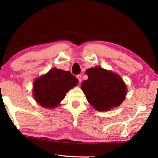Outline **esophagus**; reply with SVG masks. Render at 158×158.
Instances as JSON below:
<instances>
[{
	"mask_svg": "<svg viewBox=\"0 0 158 158\" xmlns=\"http://www.w3.org/2000/svg\"><path fill=\"white\" fill-rule=\"evenodd\" d=\"M76 77H77V78L78 79V81L80 82V83H81V81H82V76H81V75H77Z\"/></svg>",
	"mask_w": 158,
	"mask_h": 158,
	"instance_id": "34e87169",
	"label": "esophagus"
}]
</instances>
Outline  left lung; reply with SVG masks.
Masks as SVG:
<instances>
[{"mask_svg": "<svg viewBox=\"0 0 158 158\" xmlns=\"http://www.w3.org/2000/svg\"><path fill=\"white\" fill-rule=\"evenodd\" d=\"M85 73L88 78L83 81L81 88L95 109L108 111L123 102L127 94V86L119 75L100 67L88 69Z\"/></svg>", "mask_w": 158, "mask_h": 158, "instance_id": "left-lung-1", "label": "left lung"}]
</instances>
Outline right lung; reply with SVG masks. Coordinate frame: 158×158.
Returning <instances> with one entry per match:
<instances>
[{
	"label": "right lung",
	"mask_w": 158,
	"mask_h": 158,
	"mask_svg": "<svg viewBox=\"0 0 158 158\" xmlns=\"http://www.w3.org/2000/svg\"><path fill=\"white\" fill-rule=\"evenodd\" d=\"M77 83L78 80L70 71L54 68L34 81V98L43 107L55 108Z\"/></svg>",
	"instance_id": "1"
}]
</instances>
